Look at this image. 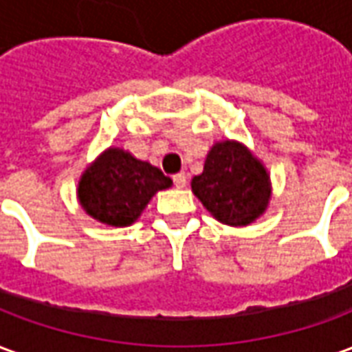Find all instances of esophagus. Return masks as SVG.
<instances>
[{
  "label": "esophagus",
  "mask_w": 352,
  "mask_h": 352,
  "mask_svg": "<svg viewBox=\"0 0 352 352\" xmlns=\"http://www.w3.org/2000/svg\"><path fill=\"white\" fill-rule=\"evenodd\" d=\"M173 184H175L177 188H184V186H186V175H184V173H177V175H173Z\"/></svg>",
  "instance_id": "obj_1"
}]
</instances>
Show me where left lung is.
<instances>
[{
    "label": "left lung",
    "instance_id": "8db88e82",
    "mask_svg": "<svg viewBox=\"0 0 352 352\" xmlns=\"http://www.w3.org/2000/svg\"><path fill=\"white\" fill-rule=\"evenodd\" d=\"M190 186L213 219L234 228L258 221L272 199L270 171L236 139L217 141L209 148L204 171Z\"/></svg>",
    "mask_w": 352,
    "mask_h": 352
}]
</instances>
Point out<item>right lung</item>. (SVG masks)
Masks as SVG:
<instances>
[{"instance_id":"1","label":"right lung","mask_w":352,"mask_h":352,"mask_svg":"<svg viewBox=\"0 0 352 352\" xmlns=\"http://www.w3.org/2000/svg\"><path fill=\"white\" fill-rule=\"evenodd\" d=\"M171 184L156 166L122 146H109L82 171L77 199L94 221L124 228L138 221L156 192Z\"/></svg>"}]
</instances>
